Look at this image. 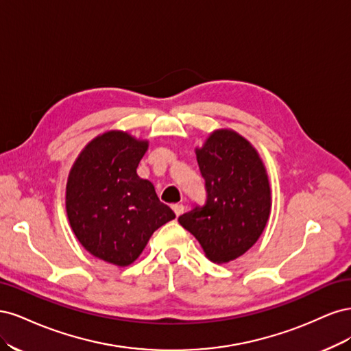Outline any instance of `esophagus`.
<instances>
[{"label":"esophagus","instance_id":"34e87169","mask_svg":"<svg viewBox=\"0 0 351 351\" xmlns=\"http://www.w3.org/2000/svg\"><path fill=\"white\" fill-rule=\"evenodd\" d=\"M171 208H173L174 214H176L177 217L182 215V214H183V210H184V205H183V204H176V205H173Z\"/></svg>","mask_w":351,"mask_h":351}]
</instances>
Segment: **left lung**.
<instances>
[{"mask_svg":"<svg viewBox=\"0 0 351 351\" xmlns=\"http://www.w3.org/2000/svg\"><path fill=\"white\" fill-rule=\"evenodd\" d=\"M196 158L208 199L178 222L209 261L227 263L246 253L267 227L272 205L267 168L253 145L231 129L212 132L196 147Z\"/></svg>","mask_w":351,"mask_h":351,"instance_id":"1","label":"left lung"}]
</instances>
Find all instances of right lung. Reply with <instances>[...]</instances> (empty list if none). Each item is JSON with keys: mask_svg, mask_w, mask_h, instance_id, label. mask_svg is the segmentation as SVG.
Instances as JSON below:
<instances>
[{"mask_svg": "<svg viewBox=\"0 0 351 351\" xmlns=\"http://www.w3.org/2000/svg\"><path fill=\"white\" fill-rule=\"evenodd\" d=\"M147 146L127 132H105L83 147L69 174L66 210L74 236L117 267L133 263L154 231L176 218L136 173Z\"/></svg>", "mask_w": 351, "mask_h": 351, "instance_id": "1", "label": "right lung"}]
</instances>
